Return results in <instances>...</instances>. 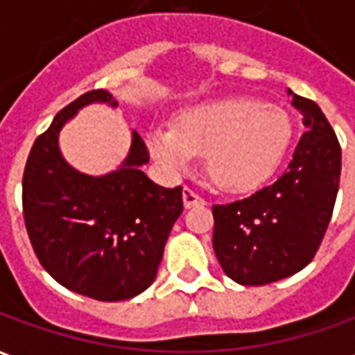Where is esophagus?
<instances>
[{"instance_id":"34e87169","label":"esophagus","mask_w":355,"mask_h":355,"mask_svg":"<svg viewBox=\"0 0 355 355\" xmlns=\"http://www.w3.org/2000/svg\"><path fill=\"white\" fill-rule=\"evenodd\" d=\"M182 201H184L186 209L196 207V205H203V203H205V200H203L201 196H198L193 190H190V188H184V190H182Z\"/></svg>"}]
</instances>
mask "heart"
<instances>
[{"label":"heart","mask_w":355,"mask_h":355,"mask_svg":"<svg viewBox=\"0 0 355 355\" xmlns=\"http://www.w3.org/2000/svg\"><path fill=\"white\" fill-rule=\"evenodd\" d=\"M293 142V121L279 106L247 96L200 102L175 127H154L148 148L169 169H186L205 154V171L218 188L249 192L279 169Z\"/></svg>","instance_id":"heart-1"}]
</instances>
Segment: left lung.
<instances>
[{
	"label": "left lung",
	"mask_w": 355,
	"mask_h": 355,
	"mask_svg": "<svg viewBox=\"0 0 355 355\" xmlns=\"http://www.w3.org/2000/svg\"><path fill=\"white\" fill-rule=\"evenodd\" d=\"M293 96L306 132L274 184L249 198L213 205V249L239 285H264L297 274L312 261L333 215L340 182V144L313 101Z\"/></svg>",
	"instance_id": "obj_1"
}]
</instances>
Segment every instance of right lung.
<instances>
[{
	"label": "right lung",
	"mask_w": 355,
	"mask_h": 355,
	"mask_svg": "<svg viewBox=\"0 0 355 355\" xmlns=\"http://www.w3.org/2000/svg\"><path fill=\"white\" fill-rule=\"evenodd\" d=\"M117 101L91 91L60 110L28 155L22 207L42 266L62 287L104 302L127 300L154 283L163 247L182 213V186L163 188L146 177L144 140L131 131L121 165L87 175L66 162L60 131L81 108Z\"/></svg>",
	"instance_id": "obj_1"
}]
</instances>
